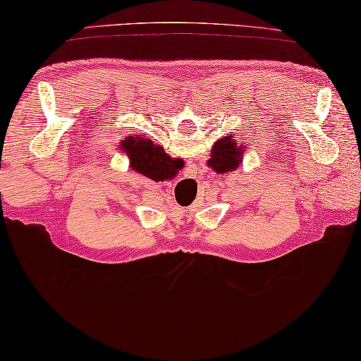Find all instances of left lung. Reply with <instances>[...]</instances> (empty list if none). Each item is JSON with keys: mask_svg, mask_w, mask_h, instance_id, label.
Listing matches in <instances>:
<instances>
[{"mask_svg": "<svg viewBox=\"0 0 361 361\" xmlns=\"http://www.w3.org/2000/svg\"><path fill=\"white\" fill-rule=\"evenodd\" d=\"M245 148V146H244ZM243 146H238L231 137H224L213 145L212 156L208 159V166L219 174H226L239 168L243 163Z\"/></svg>", "mask_w": 361, "mask_h": 361, "instance_id": "8db88e82", "label": "left lung"}]
</instances>
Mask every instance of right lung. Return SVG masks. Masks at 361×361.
I'll return each instance as SVG.
<instances>
[{"instance_id":"add662e5","label":"right lung","mask_w":361,"mask_h":361,"mask_svg":"<svg viewBox=\"0 0 361 361\" xmlns=\"http://www.w3.org/2000/svg\"><path fill=\"white\" fill-rule=\"evenodd\" d=\"M120 148L128 156L130 166L138 174L151 180L163 182L172 179L179 171V159H172L168 153L145 137H128L122 140Z\"/></svg>"}]
</instances>
